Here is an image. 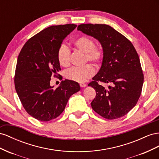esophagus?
Returning a JSON list of instances; mask_svg holds the SVG:
<instances>
[{"instance_id":"esophagus-1","label":"esophagus","mask_w":159,"mask_h":159,"mask_svg":"<svg viewBox=\"0 0 159 159\" xmlns=\"http://www.w3.org/2000/svg\"><path fill=\"white\" fill-rule=\"evenodd\" d=\"M80 87H85L86 86H87V84H85V83H80Z\"/></svg>"}]
</instances>
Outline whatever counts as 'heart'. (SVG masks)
<instances>
[{
  "label": "heart",
  "instance_id": "heart-1",
  "mask_svg": "<svg viewBox=\"0 0 159 159\" xmlns=\"http://www.w3.org/2000/svg\"><path fill=\"white\" fill-rule=\"evenodd\" d=\"M74 48L79 52L84 53L85 62L90 61L95 65H99L104 57L102 48L95 45L94 40L86 36L76 39L73 43ZM57 60L63 67L69 66L70 64V51L66 45L62 44L58 49ZM95 73L94 66L87 64L80 67H74L65 72V76L68 80L82 83L89 79Z\"/></svg>",
  "mask_w": 159,
  "mask_h": 159
}]
</instances>
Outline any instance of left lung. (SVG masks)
I'll list each match as a JSON object with an SVG mask.
<instances>
[{
  "mask_svg": "<svg viewBox=\"0 0 159 159\" xmlns=\"http://www.w3.org/2000/svg\"><path fill=\"white\" fill-rule=\"evenodd\" d=\"M77 29L101 43L104 57L98 73L88 85L96 90L93 109L105 119H119L137 105L142 91L144 75L133 44L107 25L83 24ZM108 83V88L98 84Z\"/></svg>",
  "mask_w": 159,
  "mask_h": 159,
  "instance_id": "obj_1",
  "label": "left lung"
}]
</instances>
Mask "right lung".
Returning a JSON list of instances; mask_svg holds the SVG:
<instances>
[{
  "label": "right lung",
  "mask_w": 159,
  "mask_h": 159,
  "mask_svg": "<svg viewBox=\"0 0 159 159\" xmlns=\"http://www.w3.org/2000/svg\"><path fill=\"white\" fill-rule=\"evenodd\" d=\"M76 27L74 24L48 27L27 40L18 57L16 91L27 113L39 120L56 119L65 110L71 95L80 89L78 83L70 80H62L57 89L50 85L52 75L60 76L57 73L61 70L58 49Z\"/></svg>",
  "instance_id": "obj_1"
}]
</instances>
